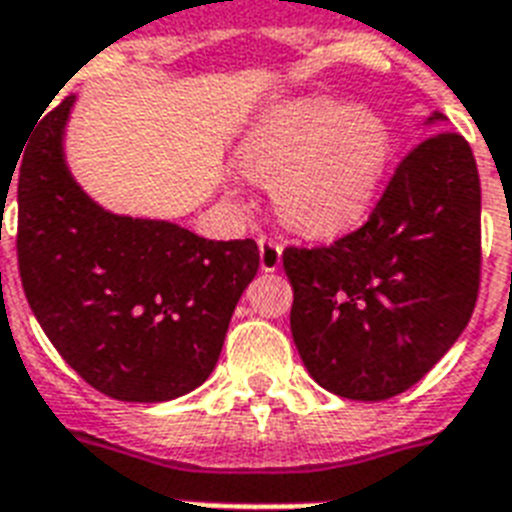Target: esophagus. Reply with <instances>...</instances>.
I'll return each instance as SVG.
<instances>
[{"label": "esophagus", "mask_w": 512, "mask_h": 512, "mask_svg": "<svg viewBox=\"0 0 512 512\" xmlns=\"http://www.w3.org/2000/svg\"><path fill=\"white\" fill-rule=\"evenodd\" d=\"M257 247H260V268L265 273H273L279 271L281 265V241L276 239H268V236H260L257 239Z\"/></svg>", "instance_id": "esophagus-1"}]
</instances>
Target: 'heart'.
Masks as SVG:
<instances>
[{"instance_id": "heart-1", "label": "heart", "mask_w": 512, "mask_h": 512, "mask_svg": "<svg viewBox=\"0 0 512 512\" xmlns=\"http://www.w3.org/2000/svg\"><path fill=\"white\" fill-rule=\"evenodd\" d=\"M388 124L327 95L289 100L260 119L241 156L273 180L279 215L308 236L348 231L369 212L388 172Z\"/></svg>"}]
</instances>
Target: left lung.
<instances>
[{
    "label": "left lung",
    "mask_w": 512,
    "mask_h": 512,
    "mask_svg": "<svg viewBox=\"0 0 512 512\" xmlns=\"http://www.w3.org/2000/svg\"><path fill=\"white\" fill-rule=\"evenodd\" d=\"M284 271L292 337L321 388L353 401L412 388L476 308L481 183L468 140L433 132L401 159L361 228L329 247H287Z\"/></svg>",
    "instance_id": "left-lung-1"
}]
</instances>
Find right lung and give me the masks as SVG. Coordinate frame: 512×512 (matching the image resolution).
Masks as SVG:
<instances>
[{
	"label": "right lung",
	"instance_id": "obj_1",
	"mask_svg": "<svg viewBox=\"0 0 512 512\" xmlns=\"http://www.w3.org/2000/svg\"><path fill=\"white\" fill-rule=\"evenodd\" d=\"M74 100H60L20 151L23 292L63 361L95 390L135 404L185 396L215 369L260 249L98 207L63 156Z\"/></svg>",
	"mask_w": 512,
	"mask_h": 512
}]
</instances>
